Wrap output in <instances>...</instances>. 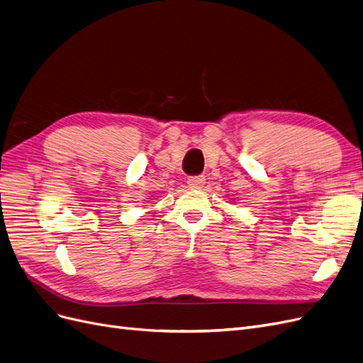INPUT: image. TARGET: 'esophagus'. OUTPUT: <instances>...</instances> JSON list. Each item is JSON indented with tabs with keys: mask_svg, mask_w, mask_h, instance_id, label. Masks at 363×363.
I'll return each instance as SVG.
<instances>
[{
	"mask_svg": "<svg viewBox=\"0 0 363 363\" xmlns=\"http://www.w3.org/2000/svg\"><path fill=\"white\" fill-rule=\"evenodd\" d=\"M204 183H206L204 175H192V177L188 179V184L192 189H201Z\"/></svg>",
	"mask_w": 363,
	"mask_h": 363,
	"instance_id": "1",
	"label": "esophagus"
}]
</instances>
